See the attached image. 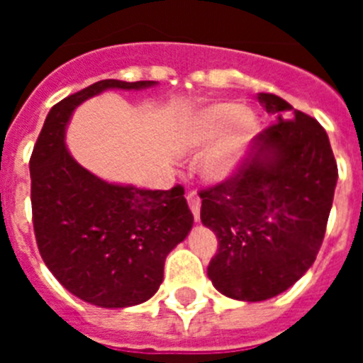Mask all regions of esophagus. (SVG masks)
<instances>
[{
  "label": "esophagus",
  "instance_id": "1",
  "mask_svg": "<svg viewBox=\"0 0 363 363\" xmlns=\"http://www.w3.org/2000/svg\"><path fill=\"white\" fill-rule=\"evenodd\" d=\"M189 207H191L192 214H194V220H200V207H201V200L196 196V194H189L187 196Z\"/></svg>",
  "mask_w": 363,
  "mask_h": 363
}]
</instances>
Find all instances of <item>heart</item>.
<instances>
[{"label": "heart", "mask_w": 363, "mask_h": 363, "mask_svg": "<svg viewBox=\"0 0 363 363\" xmlns=\"http://www.w3.org/2000/svg\"><path fill=\"white\" fill-rule=\"evenodd\" d=\"M262 130L256 112L238 101H216L179 118L174 143L179 150L200 154V176L207 184H225L247 162Z\"/></svg>", "instance_id": "1"}]
</instances>
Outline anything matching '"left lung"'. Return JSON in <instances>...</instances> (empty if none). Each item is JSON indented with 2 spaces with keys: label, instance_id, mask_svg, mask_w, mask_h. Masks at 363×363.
<instances>
[{
  "label": "left lung",
  "instance_id": "obj_1",
  "mask_svg": "<svg viewBox=\"0 0 363 363\" xmlns=\"http://www.w3.org/2000/svg\"><path fill=\"white\" fill-rule=\"evenodd\" d=\"M258 101L277 123L259 133L234 178L200 191L201 223L218 238L207 277L221 294L242 301L278 296L309 271L338 179L318 121L280 96L259 92Z\"/></svg>",
  "mask_w": 363,
  "mask_h": 363
}]
</instances>
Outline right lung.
Instances as JSON below:
<instances>
[{"mask_svg":"<svg viewBox=\"0 0 363 363\" xmlns=\"http://www.w3.org/2000/svg\"><path fill=\"white\" fill-rule=\"evenodd\" d=\"M154 85L101 79L62 99L47 114L30 156L32 221L41 258L69 293L105 309L138 306L156 294L167 255L187 238L194 218L179 185L149 191L86 171L67 149L65 130L89 98Z\"/></svg>","mask_w":363,"mask_h":363,"instance_id":"obj_1","label":"right lung"}]
</instances>
